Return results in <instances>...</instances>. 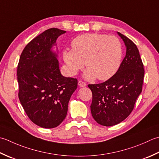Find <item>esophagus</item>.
<instances>
[{
	"instance_id": "esophagus-1",
	"label": "esophagus",
	"mask_w": 159,
	"mask_h": 159,
	"mask_svg": "<svg viewBox=\"0 0 159 159\" xmlns=\"http://www.w3.org/2000/svg\"><path fill=\"white\" fill-rule=\"evenodd\" d=\"M78 84H79V85L80 87H81V88H84V87H85L87 85L86 83L85 82L82 81V80H79V83H78Z\"/></svg>"
}]
</instances>
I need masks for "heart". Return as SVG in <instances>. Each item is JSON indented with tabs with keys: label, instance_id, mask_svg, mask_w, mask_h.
<instances>
[{
	"label": "heart",
	"instance_id": "1",
	"mask_svg": "<svg viewBox=\"0 0 159 159\" xmlns=\"http://www.w3.org/2000/svg\"><path fill=\"white\" fill-rule=\"evenodd\" d=\"M71 50H65L63 57L71 75L88 68L84 76L88 80L97 77L105 80L113 76L119 70L123 50L119 39L101 34H84L71 42Z\"/></svg>",
	"mask_w": 159,
	"mask_h": 159
}]
</instances>
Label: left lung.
<instances>
[{"mask_svg": "<svg viewBox=\"0 0 159 159\" xmlns=\"http://www.w3.org/2000/svg\"><path fill=\"white\" fill-rule=\"evenodd\" d=\"M117 34L126 47V55L119 70L106 81L88 85L92 92V115L103 126L116 125L129 116L143 83L145 71L137 47L125 36Z\"/></svg>", "mask_w": 159, "mask_h": 159, "instance_id": "obj_1", "label": "left lung"}]
</instances>
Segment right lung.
I'll list each match as a JSON object with an SVG mask.
<instances>
[{
  "mask_svg": "<svg viewBox=\"0 0 159 159\" xmlns=\"http://www.w3.org/2000/svg\"><path fill=\"white\" fill-rule=\"evenodd\" d=\"M65 31L51 28L28 43L17 67L18 98L29 119L43 128L63 122L68 102L77 88L76 79L61 74L57 53L52 47Z\"/></svg>",
  "mask_w": 159,
  "mask_h": 159,
  "instance_id": "add662e5",
  "label": "right lung"
}]
</instances>
